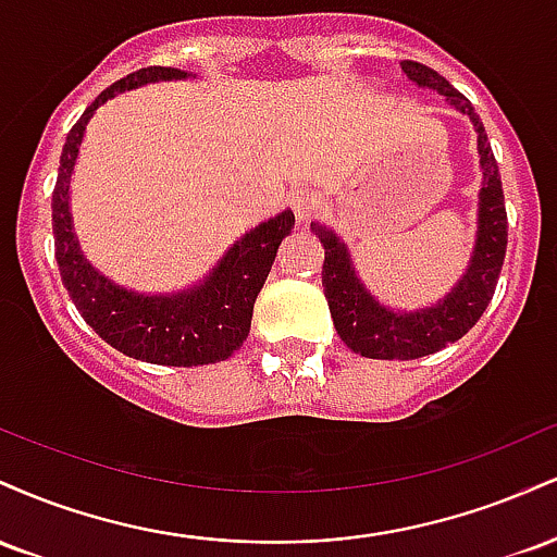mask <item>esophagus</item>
<instances>
[{"label":"esophagus","mask_w":557,"mask_h":557,"mask_svg":"<svg viewBox=\"0 0 557 557\" xmlns=\"http://www.w3.org/2000/svg\"><path fill=\"white\" fill-rule=\"evenodd\" d=\"M317 209H319L317 194H309V190H298V194H293V212H296L298 222H309L311 216L317 214Z\"/></svg>","instance_id":"1"}]
</instances>
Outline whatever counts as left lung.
Listing matches in <instances>:
<instances>
[{
    "label": "left lung",
    "mask_w": 557,
    "mask_h": 557,
    "mask_svg": "<svg viewBox=\"0 0 557 557\" xmlns=\"http://www.w3.org/2000/svg\"><path fill=\"white\" fill-rule=\"evenodd\" d=\"M400 70L417 86L443 94L450 107H456L474 123L479 164H482V190H479L476 243L469 270L443 300L417 311H393L372 298V293L363 287L356 274L348 246L337 238L335 230L311 222V230L324 246L322 285L337 335L356 354L382 361L421 359V356H430L445 345L461 341L492 300L503 270L505 246H508V214H505L500 172H497L487 133H484L482 120L471 101L461 91H456L443 75L421 62L403 60Z\"/></svg>",
    "instance_id": "1"
}]
</instances>
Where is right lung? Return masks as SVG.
<instances>
[{
    "instance_id": "1",
    "label": "right lung",
    "mask_w": 557,
    "mask_h": 557,
    "mask_svg": "<svg viewBox=\"0 0 557 557\" xmlns=\"http://www.w3.org/2000/svg\"><path fill=\"white\" fill-rule=\"evenodd\" d=\"M188 75L177 67H144L96 96L67 133L52 194L54 257L75 309L88 327H94L96 335L120 354L162 367L216 363L230 359L240 348L251 330L253 304L272 270L280 243L296 225L290 209L270 216L235 240L201 283L172 296H144L125 290L88 264L70 216V177L88 120L112 96L146 83L183 81Z\"/></svg>"
}]
</instances>
